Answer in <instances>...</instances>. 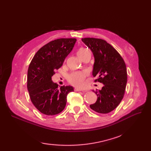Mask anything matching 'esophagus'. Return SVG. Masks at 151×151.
I'll return each instance as SVG.
<instances>
[{"instance_id": "obj_1", "label": "esophagus", "mask_w": 151, "mask_h": 151, "mask_svg": "<svg viewBox=\"0 0 151 151\" xmlns=\"http://www.w3.org/2000/svg\"><path fill=\"white\" fill-rule=\"evenodd\" d=\"M74 90H75V91H82V92H86V91H85V90L80 89H78V88H75Z\"/></svg>"}]
</instances>
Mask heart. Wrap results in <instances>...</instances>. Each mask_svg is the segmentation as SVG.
<instances>
[{
  "mask_svg": "<svg viewBox=\"0 0 151 151\" xmlns=\"http://www.w3.org/2000/svg\"><path fill=\"white\" fill-rule=\"evenodd\" d=\"M88 53H89V52L86 48L81 47L77 50V55L81 58ZM87 74L85 72H73L68 76V81L73 86L77 87V88H81L84 84V80Z\"/></svg>",
  "mask_w": 151,
  "mask_h": 151,
  "instance_id": "heart-1",
  "label": "heart"
}]
</instances>
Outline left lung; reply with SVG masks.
Wrapping results in <instances>:
<instances>
[{
	"label": "left lung",
	"instance_id": "left-lung-1",
	"mask_svg": "<svg viewBox=\"0 0 151 151\" xmlns=\"http://www.w3.org/2000/svg\"><path fill=\"white\" fill-rule=\"evenodd\" d=\"M94 57L93 76L94 82L104 84L94 92L97 101L90 105L94 111L106 114L114 110L122 100L127 82L125 63L116 50L106 41L94 38H82Z\"/></svg>",
	"mask_w": 151,
	"mask_h": 151
}]
</instances>
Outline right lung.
<instances>
[{
  "instance_id": "add662e5",
  "label": "right lung",
  "mask_w": 151,
  "mask_h": 151,
  "mask_svg": "<svg viewBox=\"0 0 151 151\" xmlns=\"http://www.w3.org/2000/svg\"><path fill=\"white\" fill-rule=\"evenodd\" d=\"M76 38H60L51 41L36 53L29 65L27 88L31 102L44 115L51 116L65 108L67 94L74 91L72 86H61L53 83L55 70L61 67L70 53Z\"/></svg>"
}]
</instances>
